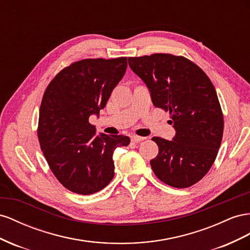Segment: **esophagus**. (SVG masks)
Wrapping results in <instances>:
<instances>
[{"label": "esophagus", "instance_id": "1", "mask_svg": "<svg viewBox=\"0 0 250 250\" xmlns=\"http://www.w3.org/2000/svg\"><path fill=\"white\" fill-rule=\"evenodd\" d=\"M145 139H146V137H140V136H137V135H133V136L131 137V140L133 142H135V144H137V142H140Z\"/></svg>", "mask_w": 250, "mask_h": 250}]
</instances>
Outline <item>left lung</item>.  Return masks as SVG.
Instances as JSON below:
<instances>
[{"label": "left lung", "instance_id": "1", "mask_svg": "<svg viewBox=\"0 0 250 250\" xmlns=\"http://www.w3.org/2000/svg\"><path fill=\"white\" fill-rule=\"evenodd\" d=\"M157 108L169 112L173 140L153 137L159 147L153 172L169 187L185 188L200 181L215 161L223 136V114L215 87L196 63L183 56L155 53L129 58Z\"/></svg>", "mask_w": 250, "mask_h": 250}]
</instances>
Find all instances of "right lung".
Instances as JSON below:
<instances>
[{"instance_id":"1","label":"right lung","mask_w":250,"mask_h":250,"mask_svg":"<svg viewBox=\"0 0 250 250\" xmlns=\"http://www.w3.org/2000/svg\"><path fill=\"white\" fill-rule=\"evenodd\" d=\"M126 67V58L75 62L45 91L38 127L41 149L56 179L76 194L105 188L114 177V151L130 144L124 135H97L89 123L104 108Z\"/></svg>"}]
</instances>
